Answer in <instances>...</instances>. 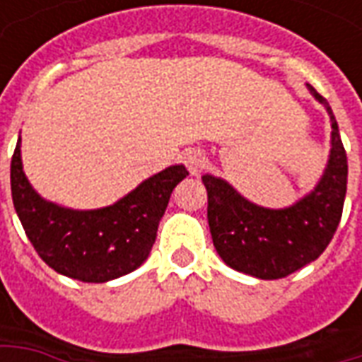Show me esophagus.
<instances>
[{
    "label": "esophagus",
    "mask_w": 362,
    "mask_h": 362,
    "mask_svg": "<svg viewBox=\"0 0 362 362\" xmlns=\"http://www.w3.org/2000/svg\"><path fill=\"white\" fill-rule=\"evenodd\" d=\"M184 165L188 166L189 174H194V176H197V174L204 170L205 166V155L202 153V151H188L186 155H184Z\"/></svg>",
    "instance_id": "1"
}]
</instances>
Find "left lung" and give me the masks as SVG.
Masks as SVG:
<instances>
[{
    "instance_id": "obj_1",
    "label": "left lung",
    "mask_w": 362,
    "mask_h": 362,
    "mask_svg": "<svg viewBox=\"0 0 362 362\" xmlns=\"http://www.w3.org/2000/svg\"><path fill=\"white\" fill-rule=\"evenodd\" d=\"M306 89L326 108L332 124V149L314 189L288 207L272 209L252 204L219 176H202L215 250L228 267L258 279H281L314 262L341 219L347 155L327 100L312 85Z\"/></svg>"
}]
</instances>
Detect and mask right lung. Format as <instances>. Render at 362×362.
Listing matches in <instances>:
<instances>
[{
    "instance_id": "obj_1",
    "label": "right lung",
    "mask_w": 362,
    "mask_h": 362,
    "mask_svg": "<svg viewBox=\"0 0 362 362\" xmlns=\"http://www.w3.org/2000/svg\"><path fill=\"white\" fill-rule=\"evenodd\" d=\"M186 176V166L173 165L112 205L71 209L33 188L23 170L19 135L11 158V196L28 240L54 272L83 283H106L149 258L170 194Z\"/></svg>"
}]
</instances>
